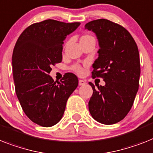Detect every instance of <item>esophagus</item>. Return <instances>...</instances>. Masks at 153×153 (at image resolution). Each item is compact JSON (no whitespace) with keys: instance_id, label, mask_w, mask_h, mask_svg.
Wrapping results in <instances>:
<instances>
[{"instance_id":"34e87169","label":"esophagus","mask_w":153,"mask_h":153,"mask_svg":"<svg viewBox=\"0 0 153 153\" xmlns=\"http://www.w3.org/2000/svg\"><path fill=\"white\" fill-rule=\"evenodd\" d=\"M85 84H86L85 80H84V79H79V86L85 85Z\"/></svg>"}]
</instances>
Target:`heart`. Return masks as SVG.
I'll use <instances>...</instances> for the list:
<instances>
[{"label":"heart","instance_id":"1","mask_svg":"<svg viewBox=\"0 0 153 153\" xmlns=\"http://www.w3.org/2000/svg\"><path fill=\"white\" fill-rule=\"evenodd\" d=\"M94 38V36L90 35V34H84L83 36L80 37V43L83 44V43H85L88 40H93ZM70 69H71L72 71L75 72L76 74H79V75H81L84 73V68L82 67L81 65H79V64H74L70 67Z\"/></svg>","mask_w":153,"mask_h":153}]
</instances>
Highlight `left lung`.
Returning <instances> with one entry per match:
<instances>
[{
  "instance_id": "8db88e82",
  "label": "left lung",
  "mask_w": 153,
  "mask_h": 153,
  "mask_svg": "<svg viewBox=\"0 0 153 153\" xmlns=\"http://www.w3.org/2000/svg\"><path fill=\"white\" fill-rule=\"evenodd\" d=\"M85 28L96 33L98 58L92 67V78H102L105 86L89 83L93 94L88 102L91 115L103 124H114L124 118L134 104L139 86L140 58L135 40L120 24L100 19Z\"/></svg>"
}]
</instances>
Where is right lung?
Returning a JSON list of instances; mask_svg holds the SVG:
<instances>
[{"instance_id": "1", "label": "right lung", "mask_w": 153, "mask_h": 153, "mask_svg": "<svg viewBox=\"0 0 153 153\" xmlns=\"http://www.w3.org/2000/svg\"><path fill=\"white\" fill-rule=\"evenodd\" d=\"M80 22L47 19L24 30L12 55L16 93L22 110L33 123L48 127L62 119L70 94L78 86V78L65 74L60 82L49 76L51 66L62 59L63 40Z\"/></svg>"}]
</instances>
